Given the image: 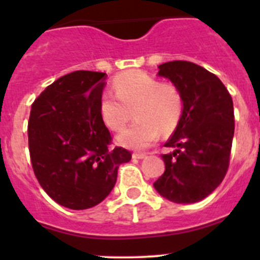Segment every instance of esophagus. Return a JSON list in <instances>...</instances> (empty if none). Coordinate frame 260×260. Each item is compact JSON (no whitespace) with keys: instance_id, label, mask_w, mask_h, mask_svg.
Here are the masks:
<instances>
[{"instance_id":"34e87169","label":"esophagus","mask_w":260,"mask_h":260,"mask_svg":"<svg viewBox=\"0 0 260 260\" xmlns=\"http://www.w3.org/2000/svg\"><path fill=\"white\" fill-rule=\"evenodd\" d=\"M146 153H142V152H134L133 153V158H144L146 157Z\"/></svg>"}]
</instances>
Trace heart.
<instances>
[{
    "mask_svg": "<svg viewBox=\"0 0 260 260\" xmlns=\"http://www.w3.org/2000/svg\"><path fill=\"white\" fill-rule=\"evenodd\" d=\"M114 93L104 92L99 110L109 128L121 130L134 110L135 121L118 135L128 148L144 150L157 141L160 130L172 132L183 113V96L173 83H161L144 71H125L113 79Z\"/></svg>",
    "mask_w": 260,
    "mask_h": 260,
    "instance_id": "obj_1",
    "label": "heart"
}]
</instances>
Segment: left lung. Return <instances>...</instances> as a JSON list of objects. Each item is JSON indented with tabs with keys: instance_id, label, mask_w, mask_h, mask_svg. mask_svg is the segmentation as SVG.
Returning <instances> with one entry per match:
<instances>
[{
	"instance_id": "1",
	"label": "left lung",
	"mask_w": 260,
	"mask_h": 260,
	"mask_svg": "<svg viewBox=\"0 0 260 260\" xmlns=\"http://www.w3.org/2000/svg\"><path fill=\"white\" fill-rule=\"evenodd\" d=\"M158 75L181 89L183 113L161 155L165 172L153 183L174 203H195L211 194L228 172L234 135L231 93L221 80L189 61L158 66Z\"/></svg>"
}]
</instances>
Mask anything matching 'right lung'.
Instances as JSON below:
<instances>
[{
	"label": "right lung",
	"mask_w": 260,
	"mask_h": 260,
	"mask_svg": "<svg viewBox=\"0 0 260 260\" xmlns=\"http://www.w3.org/2000/svg\"><path fill=\"white\" fill-rule=\"evenodd\" d=\"M105 73L78 70L48 86L31 107L28 150L34 173L50 198L70 210H87L107 198L118 168L132 160L112 137L99 103Z\"/></svg>",
	"instance_id": "1"
}]
</instances>
